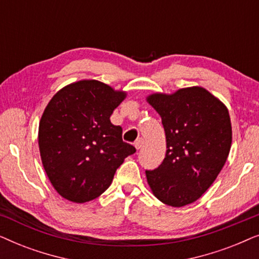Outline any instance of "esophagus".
Wrapping results in <instances>:
<instances>
[{"label": "esophagus", "mask_w": 259, "mask_h": 259, "mask_svg": "<svg viewBox=\"0 0 259 259\" xmlns=\"http://www.w3.org/2000/svg\"><path fill=\"white\" fill-rule=\"evenodd\" d=\"M134 146H136L137 150H140V148L144 146V139H143V138H139V139H138L136 143H134Z\"/></svg>", "instance_id": "obj_1"}]
</instances>
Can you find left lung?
Segmentation results:
<instances>
[{
  "label": "left lung",
  "mask_w": 259,
  "mask_h": 259,
  "mask_svg": "<svg viewBox=\"0 0 259 259\" xmlns=\"http://www.w3.org/2000/svg\"><path fill=\"white\" fill-rule=\"evenodd\" d=\"M147 102L161 116L167 148L160 166L146 171L147 183L164 204L185 206L203 196L228 159L232 143L229 111L198 86L151 94Z\"/></svg>",
  "instance_id": "1"
}]
</instances>
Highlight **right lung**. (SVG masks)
<instances>
[{
    "label": "right lung",
    "instance_id": "right-lung-1",
    "mask_svg": "<svg viewBox=\"0 0 259 259\" xmlns=\"http://www.w3.org/2000/svg\"><path fill=\"white\" fill-rule=\"evenodd\" d=\"M98 80H81L60 90L38 125L42 165L60 196L86 203L105 192L116 168L136 152L122 141L112 113L126 98Z\"/></svg>",
    "mask_w": 259,
    "mask_h": 259
}]
</instances>
